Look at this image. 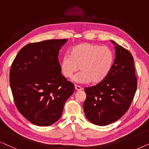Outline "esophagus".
Masks as SVG:
<instances>
[{"label": "esophagus", "instance_id": "34e87169", "mask_svg": "<svg viewBox=\"0 0 149 149\" xmlns=\"http://www.w3.org/2000/svg\"><path fill=\"white\" fill-rule=\"evenodd\" d=\"M75 89H76V91H81V90H82V88L80 87V86L78 85H76L75 86Z\"/></svg>", "mask_w": 149, "mask_h": 149}]
</instances>
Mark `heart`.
<instances>
[{"label":"heart","instance_id":"heart-1","mask_svg":"<svg viewBox=\"0 0 149 149\" xmlns=\"http://www.w3.org/2000/svg\"><path fill=\"white\" fill-rule=\"evenodd\" d=\"M114 54L106 46L81 43L71 49L69 56H65L61 63L62 74L67 79H71L77 71H81L75 77L79 84H98L110 74L114 63Z\"/></svg>","mask_w":149,"mask_h":149}]
</instances>
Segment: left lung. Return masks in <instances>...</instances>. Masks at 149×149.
Wrapping results in <instances>:
<instances>
[{
	"instance_id": "8db88e82",
	"label": "left lung",
	"mask_w": 149,
	"mask_h": 149,
	"mask_svg": "<svg viewBox=\"0 0 149 149\" xmlns=\"http://www.w3.org/2000/svg\"><path fill=\"white\" fill-rule=\"evenodd\" d=\"M111 41L115 45L116 58L110 74L100 83L84 88V113L90 122L99 126L119 120L129 110L137 89L132 54Z\"/></svg>"
}]
</instances>
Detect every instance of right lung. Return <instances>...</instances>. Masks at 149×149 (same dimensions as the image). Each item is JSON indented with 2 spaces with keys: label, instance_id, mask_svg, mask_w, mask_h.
Returning a JSON list of instances; mask_svg holds the SVG:
<instances>
[{
  "label": "right lung",
  "instance_id": "right-lung-1",
  "mask_svg": "<svg viewBox=\"0 0 149 149\" xmlns=\"http://www.w3.org/2000/svg\"><path fill=\"white\" fill-rule=\"evenodd\" d=\"M67 39L29 43L11 66L9 82L18 111L33 125L49 126L61 118L74 85L61 73L58 61Z\"/></svg>",
  "mask_w": 149,
  "mask_h": 149
}]
</instances>
